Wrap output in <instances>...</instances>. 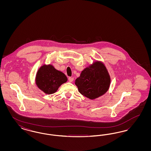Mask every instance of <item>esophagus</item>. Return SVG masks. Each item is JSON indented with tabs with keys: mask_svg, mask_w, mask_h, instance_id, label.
<instances>
[{
	"mask_svg": "<svg viewBox=\"0 0 151 151\" xmlns=\"http://www.w3.org/2000/svg\"><path fill=\"white\" fill-rule=\"evenodd\" d=\"M73 78L70 77V78H68V81H69L70 82H72V81H73Z\"/></svg>",
	"mask_w": 151,
	"mask_h": 151,
	"instance_id": "1",
	"label": "esophagus"
}]
</instances>
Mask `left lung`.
<instances>
[{
	"label": "left lung",
	"mask_w": 151,
	"mask_h": 151,
	"mask_svg": "<svg viewBox=\"0 0 151 151\" xmlns=\"http://www.w3.org/2000/svg\"><path fill=\"white\" fill-rule=\"evenodd\" d=\"M110 84V78L104 65L96 62L86 67L75 80L79 92L87 98L93 100L105 93Z\"/></svg>",
	"instance_id": "left-lung-1"
}]
</instances>
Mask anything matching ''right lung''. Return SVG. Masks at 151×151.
<instances>
[{
    "mask_svg": "<svg viewBox=\"0 0 151 151\" xmlns=\"http://www.w3.org/2000/svg\"><path fill=\"white\" fill-rule=\"evenodd\" d=\"M67 81L63 72L56 70L52 65H43L37 73L36 84L44 93H54L62 84Z\"/></svg>",
    "mask_w": 151,
    "mask_h": 151,
    "instance_id": "right-lung-1",
    "label": "right lung"
}]
</instances>
